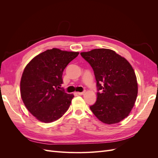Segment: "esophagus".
I'll list each match as a JSON object with an SVG mask.
<instances>
[{
  "label": "esophagus",
  "instance_id": "obj_1",
  "mask_svg": "<svg viewBox=\"0 0 158 158\" xmlns=\"http://www.w3.org/2000/svg\"><path fill=\"white\" fill-rule=\"evenodd\" d=\"M85 93V91H84V92H76V94H77L78 95H83Z\"/></svg>",
  "mask_w": 158,
  "mask_h": 158
}]
</instances>
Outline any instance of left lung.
<instances>
[{
  "mask_svg": "<svg viewBox=\"0 0 158 158\" xmlns=\"http://www.w3.org/2000/svg\"><path fill=\"white\" fill-rule=\"evenodd\" d=\"M80 55L92 67L97 82V100L91 111L108 125L121 121L130 113L138 94L132 66L111 49H95Z\"/></svg>",
  "mask_w": 158,
  "mask_h": 158,
  "instance_id": "8db88e82",
  "label": "left lung"
}]
</instances>
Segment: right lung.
<instances>
[{
    "label": "right lung",
    "instance_id": "right-lung-1",
    "mask_svg": "<svg viewBox=\"0 0 158 158\" xmlns=\"http://www.w3.org/2000/svg\"><path fill=\"white\" fill-rule=\"evenodd\" d=\"M78 52L53 48L35 56L27 64L20 82V93L25 106L37 120L51 123L69 109L73 94L60 88L66 66Z\"/></svg>",
    "mask_w": 158,
    "mask_h": 158
}]
</instances>
